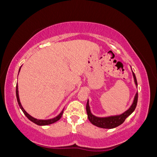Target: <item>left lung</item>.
Listing matches in <instances>:
<instances>
[{
	"instance_id": "obj_1",
	"label": "left lung",
	"mask_w": 157,
	"mask_h": 157,
	"mask_svg": "<svg viewBox=\"0 0 157 157\" xmlns=\"http://www.w3.org/2000/svg\"><path fill=\"white\" fill-rule=\"evenodd\" d=\"M132 76H133V79H134L135 86H136V87H137L136 77H135L134 72H132ZM137 92L135 94L132 104L130 106V108L122 114H120V115L110 116L107 117H98L94 115V114L92 113V111H91L90 104H89V99H88L87 103H86V113H87L88 119L94 125L97 126V127L99 128H105V129H112V128L118 127V126L121 125V124L125 121L126 118H128V117L135 111V109L136 108V106H137Z\"/></svg>"
}]
</instances>
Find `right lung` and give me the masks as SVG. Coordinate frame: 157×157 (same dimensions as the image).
<instances>
[{"instance_id": "obj_1", "label": "right lung", "mask_w": 157, "mask_h": 157, "mask_svg": "<svg viewBox=\"0 0 157 157\" xmlns=\"http://www.w3.org/2000/svg\"><path fill=\"white\" fill-rule=\"evenodd\" d=\"M21 67H22V66H21L20 67V69H19V72H20V71ZM19 72H18V75H19ZM16 97H17V100L19 106H20L21 110H22V112H23V113H24L25 115L27 116V118L29 119V121H31L32 122H33L34 123L36 124V125H50V124L54 123L56 122V121H58L60 120V118H61V117H62L64 109H63V110L61 112H60L59 115H58L57 116L55 117V118H53L47 119V120H41V119L35 118H34V117H32L31 115H29V114L24 109V108H23V107H22V104H21L20 100V97H19V91H18V85H17V86H16Z\"/></svg>"}]
</instances>
